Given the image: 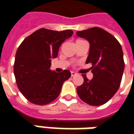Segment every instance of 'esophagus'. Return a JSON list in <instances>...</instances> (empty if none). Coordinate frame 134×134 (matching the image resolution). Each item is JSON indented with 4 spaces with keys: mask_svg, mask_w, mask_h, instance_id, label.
Listing matches in <instances>:
<instances>
[{
    "mask_svg": "<svg viewBox=\"0 0 134 134\" xmlns=\"http://www.w3.org/2000/svg\"><path fill=\"white\" fill-rule=\"evenodd\" d=\"M76 75H77V74H76L75 72H74V71H71V77H74V76H75Z\"/></svg>",
    "mask_w": 134,
    "mask_h": 134,
    "instance_id": "34e87169",
    "label": "esophagus"
}]
</instances>
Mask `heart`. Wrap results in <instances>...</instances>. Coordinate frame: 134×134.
Segmentation results:
<instances>
[{
    "instance_id": "1",
    "label": "heart",
    "mask_w": 134,
    "mask_h": 134,
    "mask_svg": "<svg viewBox=\"0 0 134 134\" xmlns=\"http://www.w3.org/2000/svg\"><path fill=\"white\" fill-rule=\"evenodd\" d=\"M78 41H80V40H78Z\"/></svg>"
}]
</instances>
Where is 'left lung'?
<instances>
[{"label":"left lung","mask_w":134,"mask_h":134,"mask_svg":"<svg viewBox=\"0 0 134 134\" xmlns=\"http://www.w3.org/2000/svg\"><path fill=\"white\" fill-rule=\"evenodd\" d=\"M77 36L90 42L86 63L92 64L93 74L90 80L82 75L84 81L77 88V95L90 105L104 104L116 94L121 84L125 69L121 44L112 34L97 27L77 31Z\"/></svg>","instance_id":"1"}]
</instances>
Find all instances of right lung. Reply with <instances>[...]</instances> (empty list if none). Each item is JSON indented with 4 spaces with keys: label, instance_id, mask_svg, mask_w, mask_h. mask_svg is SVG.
I'll list each match as a JSON object with an SVG mask.
<instances>
[{
    "label": "right lung",
    "instance_id": "obj_1",
    "mask_svg": "<svg viewBox=\"0 0 134 134\" xmlns=\"http://www.w3.org/2000/svg\"><path fill=\"white\" fill-rule=\"evenodd\" d=\"M73 31L41 28L24 39L15 54L14 75L20 92L30 102L46 105L59 96L64 81L71 77L69 70H51L61 44Z\"/></svg>",
    "mask_w": 134,
    "mask_h": 134
}]
</instances>
